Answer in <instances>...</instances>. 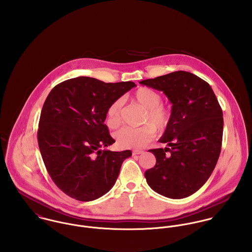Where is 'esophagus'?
<instances>
[{"instance_id":"1","label":"esophagus","mask_w":252,"mask_h":252,"mask_svg":"<svg viewBox=\"0 0 252 252\" xmlns=\"http://www.w3.org/2000/svg\"><path fill=\"white\" fill-rule=\"evenodd\" d=\"M144 151L141 150V149H135L133 150V155H139V154H142Z\"/></svg>"}]
</instances>
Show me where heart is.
Listing matches in <instances>:
<instances>
[{
    "instance_id": "1",
    "label": "heart",
    "mask_w": 252,
    "mask_h": 252,
    "mask_svg": "<svg viewBox=\"0 0 252 252\" xmlns=\"http://www.w3.org/2000/svg\"><path fill=\"white\" fill-rule=\"evenodd\" d=\"M132 99L146 108L143 123L144 126L133 128L124 127L115 133L117 144L122 148H143L149 144L156 135V130L164 131L170 122V109L162 104L163 97L160 92L149 88L141 87L137 89ZM123 102L121 99L114 100L108 106V125L110 128H117L121 124V112Z\"/></svg>"
}]
</instances>
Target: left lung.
Masks as SVG:
<instances>
[{
	"label": "left lung",
	"mask_w": 252,
	"mask_h": 252,
	"mask_svg": "<svg viewBox=\"0 0 252 252\" xmlns=\"http://www.w3.org/2000/svg\"><path fill=\"white\" fill-rule=\"evenodd\" d=\"M140 83L163 91L173 104L169 125L159 140L170 147L149 150L156 164L144 177L158 194L188 197L209 180L221 151L223 113L216 94L207 81L184 71Z\"/></svg>",
	"instance_id": "left-lung-1"
}]
</instances>
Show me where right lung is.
<instances>
[{
	"label": "right lung",
	"instance_id": "obj_1",
	"mask_svg": "<svg viewBox=\"0 0 252 252\" xmlns=\"http://www.w3.org/2000/svg\"><path fill=\"white\" fill-rule=\"evenodd\" d=\"M78 76L57 84L40 112L37 143L45 168L60 190L78 201L105 195L131 150H102L115 141L105 124L108 106L135 87Z\"/></svg>",
	"mask_w": 252,
	"mask_h": 252
}]
</instances>
